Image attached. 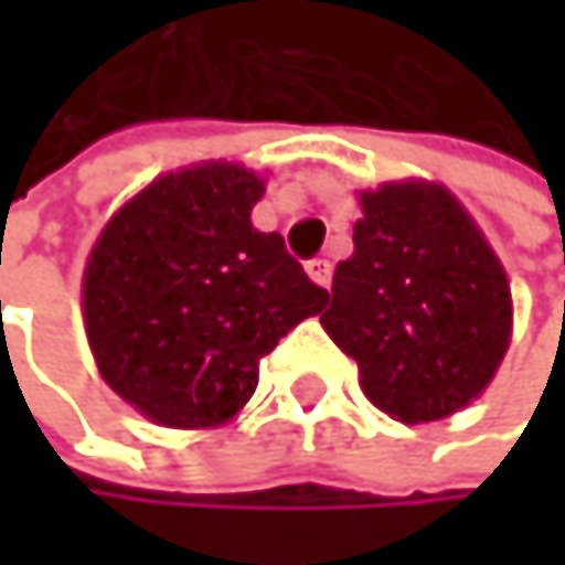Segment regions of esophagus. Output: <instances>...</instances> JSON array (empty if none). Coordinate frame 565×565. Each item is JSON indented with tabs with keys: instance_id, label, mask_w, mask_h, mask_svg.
I'll return each instance as SVG.
<instances>
[{
	"instance_id": "esophagus-1",
	"label": "esophagus",
	"mask_w": 565,
	"mask_h": 565,
	"mask_svg": "<svg viewBox=\"0 0 565 565\" xmlns=\"http://www.w3.org/2000/svg\"><path fill=\"white\" fill-rule=\"evenodd\" d=\"M305 270H308V277L315 280V285H321V288H329V285H332V260L311 257V260L305 264Z\"/></svg>"
}]
</instances>
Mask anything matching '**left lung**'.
<instances>
[{"instance_id":"obj_1","label":"left lung","mask_w":565,"mask_h":565,"mask_svg":"<svg viewBox=\"0 0 565 565\" xmlns=\"http://www.w3.org/2000/svg\"><path fill=\"white\" fill-rule=\"evenodd\" d=\"M352 244L321 324L359 362L365 396L403 424L471 403L512 332L509 280L481 230L447 189L393 182L362 192Z\"/></svg>"}]
</instances>
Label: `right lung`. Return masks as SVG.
Wrapping results in <instances>:
<instances>
[{
	"label": "right lung",
	"instance_id": "1",
	"mask_svg": "<svg viewBox=\"0 0 565 565\" xmlns=\"http://www.w3.org/2000/svg\"><path fill=\"white\" fill-rule=\"evenodd\" d=\"M264 182L206 162L151 182L104 226L84 274V324L121 399L166 427H216L260 359L329 305L280 233L250 223Z\"/></svg>",
	"mask_w": 565,
	"mask_h": 565
}]
</instances>
